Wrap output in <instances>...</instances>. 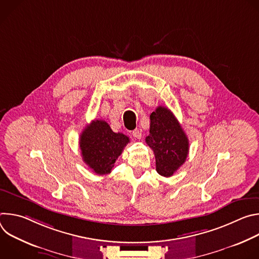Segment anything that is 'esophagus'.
Masks as SVG:
<instances>
[{"label": "esophagus", "instance_id": "esophagus-1", "mask_svg": "<svg viewBox=\"0 0 259 259\" xmlns=\"http://www.w3.org/2000/svg\"><path fill=\"white\" fill-rule=\"evenodd\" d=\"M132 135L133 137L137 138V139H140L141 138V131L139 129H135L132 131Z\"/></svg>", "mask_w": 259, "mask_h": 259}]
</instances>
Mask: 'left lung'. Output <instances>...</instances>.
I'll list each match as a JSON object with an SVG mask.
<instances>
[{
    "label": "left lung",
    "instance_id": "obj_1",
    "mask_svg": "<svg viewBox=\"0 0 259 259\" xmlns=\"http://www.w3.org/2000/svg\"><path fill=\"white\" fill-rule=\"evenodd\" d=\"M150 118V135L145 137V142L154 151L157 172L170 177L187 160L188 136L171 110L165 106H158Z\"/></svg>",
    "mask_w": 259,
    "mask_h": 259
}]
</instances>
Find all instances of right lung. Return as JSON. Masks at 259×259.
<instances>
[{
    "mask_svg": "<svg viewBox=\"0 0 259 259\" xmlns=\"http://www.w3.org/2000/svg\"><path fill=\"white\" fill-rule=\"evenodd\" d=\"M130 141L123 133H116L103 120L87 125L80 137L83 161L98 175L110 173L118 157Z\"/></svg>",
    "mask_w": 259,
    "mask_h": 259,
    "instance_id": "obj_1",
    "label": "right lung"
}]
</instances>
